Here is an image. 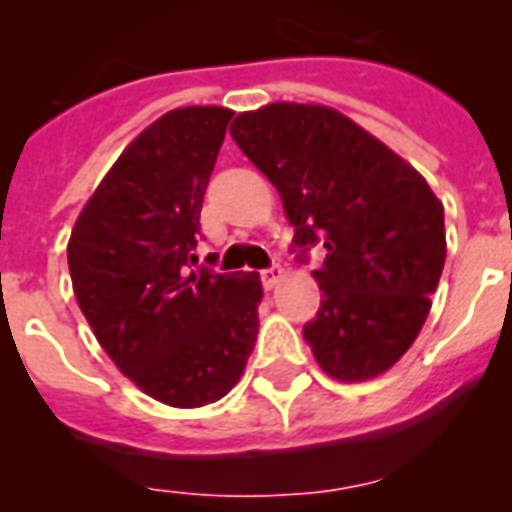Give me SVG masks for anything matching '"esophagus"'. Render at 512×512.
<instances>
[{"label":"esophagus","mask_w":512,"mask_h":512,"mask_svg":"<svg viewBox=\"0 0 512 512\" xmlns=\"http://www.w3.org/2000/svg\"><path fill=\"white\" fill-rule=\"evenodd\" d=\"M281 276H284V268H281V265H271V268L260 271V281H263L265 289L276 287V284L281 281Z\"/></svg>","instance_id":"obj_1"}]
</instances>
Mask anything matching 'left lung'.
<instances>
[{"instance_id":"obj_1","label":"left lung","mask_w":512,"mask_h":512,"mask_svg":"<svg viewBox=\"0 0 512 512\" xmlns=\"http://www.w3.org/2000/svg\"><path fill=\"white\" fill-rule=\"evenodd\" d=\"M231 138L279 191L297 260L313 271L316 319L303 327L329 377L372 380L417 340L446 260L444 204L425 177L327 106L271 103L239 114Z\"/></svg>"}]
</instances>
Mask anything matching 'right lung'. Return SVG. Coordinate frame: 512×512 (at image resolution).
<instances>
[{
	"instance_id": "1",
	"label": "right lung",
	"mask_w": 512,
	"mask_h": 512,
	"mask_svg": "<svg viewBox=\"0 0 512 512\" xmlns=\"http://www.w3.org/2000/svg\"><path fill=\"white\" fill-rule=\"evenodd\" d=\"M233 111L175 108L143 130L68 241L76 303L114 364L156 401L212 404L257 340V273L191 271L209 175Z\"/></svg>"
}]
</instances>
